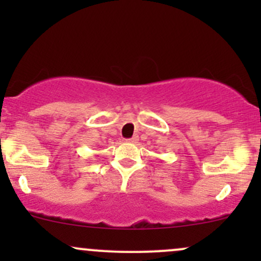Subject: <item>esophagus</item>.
<instances>
[{"label":"esophagus","mask_w":261,"mask_h":261,"mask_svg":"<svg viewBox=\"0 0 261 261\" xmlns=\"http://www.w3.org/2000/svg\"><path fill=\"white\" fill-rule=\"evenodd\" d=\"M137 140H139V139H137V136H135V137H133V139H130V140H127V141H128V142L134 143V142H136Z\"/></svg>","instance_id":"1"}]
</instances>
